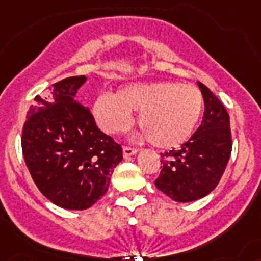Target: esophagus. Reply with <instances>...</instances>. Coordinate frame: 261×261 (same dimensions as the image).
I'll list each match as a JSON object with an SVG mask.
<instances>
[{"label": "esophagus", "mask_w": 261, "mask_h": 261, "mask_svg": "<svg viewBox=\"0 0 261 261\" xmlns=\"http://www.w3.org/2000/svg\"><path fill=\"white\" fill-rule=\"evenodd\" d=\"M137 148H133V146H129V145H124L122 148V153H124V157H129L132 156V154L137 153Z\"/></svg>", "instance_id": "obj_1"}]
</instances>
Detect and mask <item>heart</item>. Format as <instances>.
<instances>
[{
  "instance_id": "obj_1",
  "label": "heart",
  "mask_w": 261,
  "mask_h": 261,
  "mask_svg": "<svg viewBox=\"0 0 261 261\" xmlns=\"http://www.w3.org/2000/svg\"><path fill=\"white\" fill-rule=\"evenodd\" d=\"M203 111V96L192 84H133L115 96H100L94 102L97 122L107 133L129 128L130 113L139 112L140 128L159 148H173L188 139Z\"/></svg>"
}]
</instances>
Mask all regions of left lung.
<instances>
[{"label":"left lung","instance_id":"1","mask_svg":"<svg viewBox=\"0 0 261 261\" xmlns=\"http://www.w3.org/2000/svg\"><path fill=\"white\" fill-rule=\"evenodd\" d=\"M204 97L201 125L180 148L161 153L154 185L174 201L188 203L211 193L220 181L232 152L229 115L219 98L199 83Z\"/></svg>","mask_w":261,"mask_h":261}]
</instances>
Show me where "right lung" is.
I'll use <instances>...</instances> for the list:
<instances>
[{"label": "right lung", "mask_w": 261, "mask_h": 261, "mask_svg": "<svg viewBox=\"0 0 261 261\" xmlns=\"http://www.w3.org/2000/svg\"><path fill=\"white\" fill-rule=\"evenodd\" d=\"M85 76L53 84L34 97L23 124L25 164L40 192L65 210H87L105 195L122 148L101 132L76 93Z\"/></svg>", "instance_id": "1"}]
</instances>
